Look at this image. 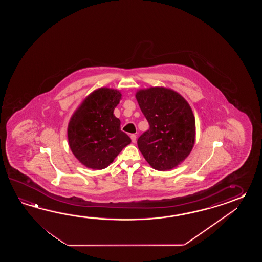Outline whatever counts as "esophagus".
<instances>
[{
    "label": "esophagus",
    "mask_w": 262,
    "mask_h": 262,
    "mask_svg": "<svg viewBox=\"0 0 262 262\" xmlns=\"http://www.w3.org/2000/svg\"><path fill=\"white\" fill-rule=\"evenodd\" d=\"M130 137H131V140H132V142L135 143V142H136V140H137V136H136L135 134H132Z\"/></svg>",
    "instance_id": "34e87169"
}]
</instances>
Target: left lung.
<instances>
[{
    "mask_svg": "<svg viewBox=\"0 0 262 262\" xmlns=\"http://www.w3.org/2000/svg\"><path fill=\"white\" fill-rule=\"evenodd\" d=\"M136 98L150 124L138 139L145 160L160 171L178 167L195 144V116L188 102L166 87L139 90Z\"/></svg>",
    "mask_w": 262,
    "mask_h": 262,
    "instance_id": "8db88e82",
    "label": "left lung"
}]
</instances>
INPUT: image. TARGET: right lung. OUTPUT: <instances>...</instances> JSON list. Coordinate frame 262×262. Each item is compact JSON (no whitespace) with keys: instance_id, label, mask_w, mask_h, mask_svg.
<instances>
[{"instance_id":"add662e5","label":"right lung","mask_w":262,"mask_h":262,"mask_svg":"<svg viewBox=\"0 0 262 262\" xmlns=\"http://www.w3.org/2000/svg\"><path fill=\"white\" fill-rule=\"evenodd\" d=\"M121 99L119 90H95L70 118L67 127L69 147L85 167L106 168L131 143V139L121 130V121L113 113Z\"/></svg>"}]
</instances>
